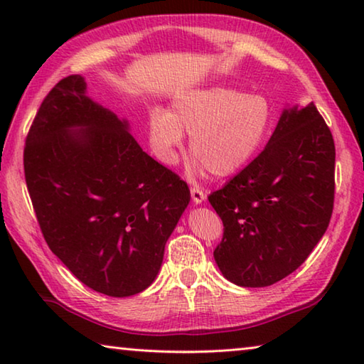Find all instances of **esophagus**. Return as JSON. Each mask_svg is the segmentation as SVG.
Returning a JSON list of instances; mask_svg holds the SVG:
<instances>
[{
  "instance_id": "esophagus-1",
  "label": "esophagus",
  "mask_w": 364,
  "mask_h": 364,
  "mask_svg": "<svg viewBox=\"0 0 364 364\" xmlns=\"http://www.w3.org/2000/svg\"><path fill=\"white\" fill-rule=\"evenodd\" d=\"M191 197H193L194 204H202L205 200V191L199 186H191Z\"/></svg>"
}]
</instances>
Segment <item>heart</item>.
<instances>
[{"label":"heart","mask_w":364,"mask_h":364,"mask_svg":"<svg viewBox=\"0 0 364 364\" xmlns=\"http://www.w3.org/2000/svg\"><path fill=\"white\" fill-rule=\"evenodd\" d=\"M273 125L267 96L242 93L228 86H208L176 97L171 114H151L149 138L164 164L176 162L183 133L191 134L189 151L213 176L237 173L262 151Z\"/></svg>","instance_id":"b5f03b06"}]
</instances>
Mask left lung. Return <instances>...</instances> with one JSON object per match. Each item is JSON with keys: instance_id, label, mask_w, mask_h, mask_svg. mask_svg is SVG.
<instances>
[{"instance_id": "obj_1", "label": "left lung", "mask_w": 364, "mask_h": 364, "mask_svg": "<svg viewBox=\"0 0 364 364\" xmlns=\"http://www.w3.org/2000/svg\"><path fill=\"white\" fill-rule=\"evenodd\" d=\"M334 170V138L315 104L286 109L267 147L208 196L223 221L213 257L228 281L267 287L306 260L329 226Z\"/></svg>"}]
</instances>
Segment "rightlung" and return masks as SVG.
Wrapping results in <instances>:
<instances>
[{
  "label": "right lung",
  "mask_w": 364,
  "mask_h": 364,
  "mask_svg": "<svg viewBox=\"0 0 364 364\" xmlns=\"http://www.w3.org/2000/svg\"><path fill=\"white\" fill-rule=\"evenodd\" d=\"M23 171L48 247L109 297L152 284L188 184L141 149L128 122L86 96L85 78L54 85L23 147Z\"/></svg>",
  "instance_id": "add662e5"
}]
</instances>
